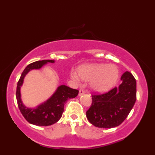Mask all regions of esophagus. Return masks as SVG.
<instances>
[{"mask_svg": "<svg viewBox=\"0 0 155 155\" xmlns=\"http://www.w3.org/2000/svg\"><path fill=\"white\" fill-rule=\"evenodd\" d=\"M84 94H85V91H84L83 90H79V93H78V96H81L83 95Z\"/></svg>", "mask_w": 155, "mask_h": 155, "instance_id": "obj_1", "label": "esophagus"}]
</instances>
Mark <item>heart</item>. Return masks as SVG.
Instances as JSON below:
<instances>
[{
  "label": "heart",
  "mask_w": 155,
  "mask_h": 155,
  "mask_svg": "<svg viewBox=\"0 0 155 155\" xmlns=\"http://www.w3.org/2000/svg\"><path fill=\"white\" fill-rule=\"evenodd\" d=\"M78 74L73 72L71 78L76 82L90 81V87L96 92L103 93L109 90L119 78L118 69L113 65L91 64L81 65L77 70Z\"/></svg>",
  "instance_id": "heart-1"
}]
</instances>
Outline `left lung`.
I'll return each instance as SVG.
<instances>
[{
	"mask_svg": "<svg viewBox=\"0 0 155 155\" xmlns=\"http://www.w3.org/2000/svg\"><path fill=\"white\" fill-rule=\"evenodd\" d=\"M121 81L117 88L104 94L92 95V103L86 112L91 124L111 128L121 124L127 118L136 101V81L129 72L122 74Z\"/></svg>",
	"mask_w": 155,
	"mask_h": 155,
	"instance_id": "1",
	"label": "left lung"
}]
</instances>
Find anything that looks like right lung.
Instances as JSON below:
<instances>
[{
	"label": "right lung",
	"mask_w": 155,
	"mask_h": 155,
	"mask_svg": "<svg viewBox=\"0 0 155 155\" xmlns=\"http://www.w3.org/2000/svg\"><path fill=\"white\" fill-rule=\"evenodd\" d=\"M48 63H54V61L42 60L28 65L21 74L16 89L18 105L22 115L30 124L41 127L50 126L58 122L64 113L65 102L68 99L77 97L78 94L77 90L62 85L57 87L54 93L47 101L34 108L27 107L23 104L21 99L20 88L24 82L25 76L31 70L40 69Z\"/></svg>",
	"instance_id": "obj_1"
}]
</instances>
